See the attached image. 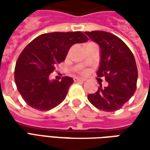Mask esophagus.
I'll list each match as a JSON object with an SVG mask.
<instances>
[{
    "label": "esophagus",
    "instance_id": "esophagus-1",
    "mask_svg": "<svg viewBox=\"0 0 150 150\" xmlns=\"http://www.w3.org/2000/svg\"><path fill=\"white\" fill-rule=\"evenodd\" d=\"M73 80H74V82H75V83H83V82H85V79H83V78H75Z\"/></svg>",
    "mask_w": 150,
    "mask_h": 150
}]
</instances>
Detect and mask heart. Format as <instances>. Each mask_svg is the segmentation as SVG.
Masks as SVG:
<instances>
[{"mask_svg":"<svg viewBox=\"0 0 150 150\" xmlns=\"http://www.w3.org/2000/svg\"><path fill=\"white\" fill-rule=\"evenodd\" d=\"M79 73L80 74H83V75H84V74H86L87 73V70L86 69H81V70H79Z\"/></svg>","mask_w":150,"mask_h":150,"instance_id":"obj_1","label":"heart"}]
</instances>
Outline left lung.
<instances>
[{"label": "left lung", "mask_w": 150, "mask_h": 150, "mask_svg": "<svg viewBox=\"0 0 150 150\" xmlns=\"http://www.w3.org/2000/svg\"><path fill=\"white\" fill-rule=\"evenodd\" d=\"M99 45L101 62L98 77H104L108 85L102 84L88 99L97 108L113 112L120 109L135 93L138 69L134 57L124 42L110 32L93 31L85 32Z\"/></svg>", "instance_id": "left-lung-1"}]
</instances>
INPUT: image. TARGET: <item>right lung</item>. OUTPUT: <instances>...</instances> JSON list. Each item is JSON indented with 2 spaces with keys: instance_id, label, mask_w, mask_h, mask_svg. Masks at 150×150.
Masks as SVG:
<instances>
[{
  "instance_id": "1",
  "label": "right lung",
  "mask_w": 150,
  "mask_h": 150,
  "mask_svg": "<svg viewBox=\"0 0 150 150\" xmlns=\"http://www.w3.org/2000/svg\"><path fill=\"white\" fill-rule=\"evenodd\" d=\"M88 40L83 33L51 32L38 36L21 52L15 67V83L30 107L47 111L65 99L73 83L72 78L49 80L55 67L66 58L73 44Z\"/></svg>"
}]
</instances>
